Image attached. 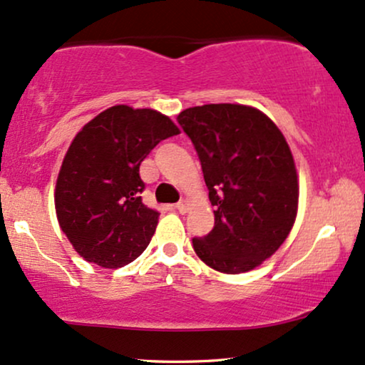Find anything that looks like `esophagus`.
<instances>
[{
  "label": "esophagus",
  "instance_id": "obj_1",
  "mask_svg": "<svg viewBox=\"0 0 365 365\" xmlns=\"http://www.w3.org/2000/svg\"><path fill=\"white\" fill-rule=\"evenodd\" d=\"M175 209H177L180 214H185V212L188 210V202L185 200V198H182V200H180L178 204L175 205Z\"/></svg>",
  "mask_w": 365,
  "mask_h": 365
}]
</instances>
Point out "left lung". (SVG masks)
Returning a JSON list of instances; mask_svg holds the SVG:
<instances>
[{"label": "left lung", "mask_w": 365, "mask_h": 365, "mask_svg": "<svg viewBox=\"0 0 365 365\" xmlns=\"http://www.w3.org/2000/svg\"><path fill=\"white\" fill-rule=\"evenodd\" d=\"M177 121L192 140L215 207L214 229L192 239L197 256L220 273L255 269L278 251L297 219L298 177L288 143L249 106H197Z\"/></svg>", "instance_id": "obj_1"}]
</instances>
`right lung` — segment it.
<instances>
[{
	"label": "right lung",
	"instance_id": "obj_1",
	"mask_svg": "<svg viewBox=\"0 0 365 365\" xmlns=\"http://www.w3.org/2000/svg\"><path fill=\"white\" fill-rule=\"evenodd\" d=\"M178 133L158 110L124 104L103 110L77 133L57 178L55 210L86 261L116 269L148 247L160 214L141 202L140 165Z\"/></svg>",
	"mask_w": 365,
	"mask_h": 365
}]
</instances>
